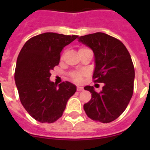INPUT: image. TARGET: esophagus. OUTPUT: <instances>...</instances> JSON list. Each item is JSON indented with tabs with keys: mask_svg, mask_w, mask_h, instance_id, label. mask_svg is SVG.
Wrapping results in <instances>:
<instances>
[{
	"mask_svg": "<svg viewBox=\"0 0 150 150\" xmlns=\"http://www.w3.org/2000/svg\"><path fill=\"white\" fill-rule=\"evenodd\" d=\"M83 87L80 86H77V91H83Z\"/></svg>",
	"mask_w": 150,
	"mask_h": 150,
	"instance_id": "esophagus-1",
	"label": "esophagus"
}]
</instances>
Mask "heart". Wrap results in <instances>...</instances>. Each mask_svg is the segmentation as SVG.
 <instances>
[{"label":"heart","mask_w":150,"mask_h":150,"mask_svg":"<svg viewBox=\"0 0 150 150\" xmlns=\"http://www.w3.org/2000/svg\"><path fill=\"white\" fill-rule=\"evenodd\" d=\"M86 50V48H81L79 51H81V50ZM71 77H72V79H74V81L81 82L82 77H83V73H80V72L73 73V74H71Z\"/></svg>","instance_id":"heart-1"}]
</instances>
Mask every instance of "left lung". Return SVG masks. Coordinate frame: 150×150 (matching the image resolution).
<instances>
[{"mask_svg": "<svg viewBox=\"0 0 150 150\" xmlns=\"http://www.w3.org/2000/svg\"><path fill=\"white\" fill-rule=\"evenodd\" d=\"M78 39L94 52L95 82L104 83L99 93L93 86L84 87L91 93V100L83 106L85 112L95 121H114L126 109L133 95L134 68L131 55L121 41L104 33Z\"/></svg>", "mask_w": 150, "mask_h": 150, "instance_id": "obj_1", "label": "left lung"}]
</instances>
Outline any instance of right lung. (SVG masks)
Listing matches in <instances>:
<instances>
[{
	"mask_svg": "<svg viewBox=\"0 0 150 150\" xmlns=\"http://www.w3.org/2000/svg\"><path fill=\"white\" fill-rule=\"evenodd\" d=\"M78 38L47 32L30 38L17 58L15 81L21 103L40 122L52 123L63 114L69 98L76 91L75 85L50 81V71L59 64L64 46Z\"/></svg>",
	"mask_w": 150,
	"mask_h": 150,
	"instance_id": "add662e5",
	"label": "right lung"
}]
</instances>
